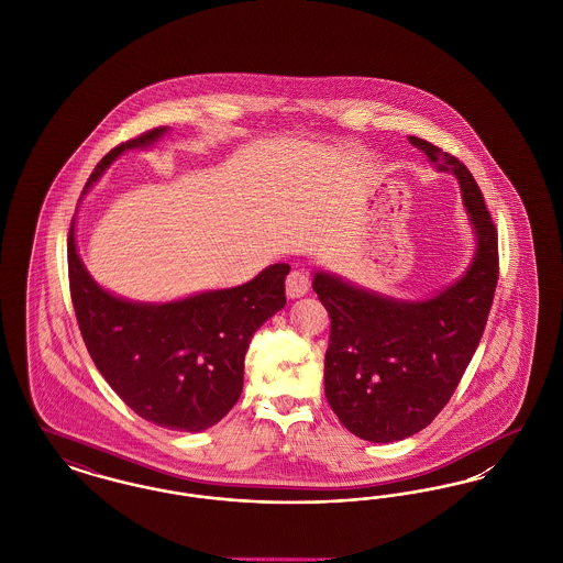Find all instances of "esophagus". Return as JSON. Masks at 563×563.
Here are the masks:
<instances>
[{
  "mask_svg": "<svg viewBox=\"0 0 563 563\" xmlns=\"http://www.w3.org/2000/svg\"><path fill=\"white\" fill-rule=\"evenodd\" d=\"M285 289H287V297L289 299H297V297H303L310 289V280L303 272L294 269L289 276H287V283H285Z\"/></svg>",
  "mask_w": 563,
  "mask_h": 563,
  "instance_id": "1",
  "label": "esophagus"
}]
</instances>
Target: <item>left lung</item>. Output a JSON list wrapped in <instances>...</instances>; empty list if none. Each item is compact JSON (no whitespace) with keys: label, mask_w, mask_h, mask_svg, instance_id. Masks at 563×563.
<instances>
[{"label":"left lung","mask_w":563,"mask_h":563,"mask_svg":"<svg viewBox=\"0 0 563 563\" xmlns=\"http://www.w3.org/2000/svg\"><path fill=\"white\" fill-rule=\"evenodd\" d=\"M439 170L454 173L477 234L462 278L424 301L354 287L317 272L312 289L331 319L324 397L346 429L374 443L411 437L452 399L482 342L498 283V230L471 170L424 139L409 136Z\"/></svg>","instance_id":"1"}]
</instances>
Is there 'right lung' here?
<instances>
[{"label": "right lung", "mask_w": 563, "mask_h": 563, "mask_svg": "<svg viewBox=\"0 0 563 563\" xmlns=\"http://www.w3.org/2000/svg\"><path fill=\"white\" fill-rule=\"evenodd\" d=\"M166 126L113 147L90 188L122 152L147 147ZM74 223L67 239L69 291L81 338L118 397L162 429L200 432L241 399L244 354L253 333L285 303L289 264H274L234 289L168 303H136L103 291L84 268Z\"/></svg>", "instance_id": "right-lung-1"}]
</instances>
